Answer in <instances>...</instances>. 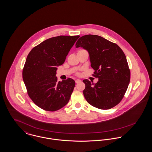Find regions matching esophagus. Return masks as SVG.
<instances>
[{
    "label": "esophagus",
    "instance_id": "1",
    "mask_svg": "<svg viewBox=\"0 0 152 152\" xmlns=\"http://www.w3.org/2000/svg\"><path fill=\"white\" fill-rule=\"evenodd\" d=\"M81 82V80H80V79H76V80H75V82L76 83H80V82Z\"/></svg>",
    "mask_w": 152,
    "mask_h": 152
}]
</instances>
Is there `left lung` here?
<instances>
[{
  "label": "left lung",
  "instance_id": "8db88e82",
  "mask_svg": "<svg viewBox=\"0 0 152 152\" xmlns=\"http://www.w3.org/2000/svg\"><path fill=\"white\" fill-rule=\"evenodd\" d=\"M89 54L96 83L83 80V94L88 104L101 109H109L123 99L130 81L126 57L118 45L98 35L82 36L76 43Z\"/></svg>",
  "mask_w": 152,
  "mask_h": 152
}]
</instances>
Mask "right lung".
I'll use <instances>...</instances> for the list:
<instances>
[{
  "label": "right lung",
  "mask_w": 152,
  "mask_h": 152,
  "mask_svg": "<svg viewBox=\"0 0 152 152\" xmlns=\"http://www.w3.org/2000/svg\"><path fill=\"white\" fill-rule=\"evenodd\" d=\"M80 36H58L32 48L24 65L23 77L28 94L43 110L56 111L66 105L75 86L71 78L58 82L57 67L62 65Z\"/></svg>",
  "instance_id": "add662e5"
}]
</instances>
